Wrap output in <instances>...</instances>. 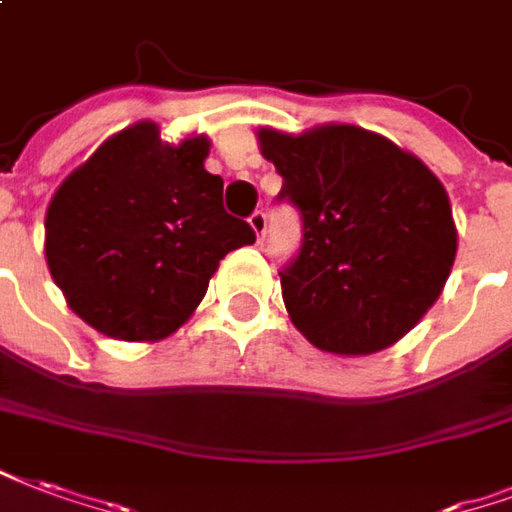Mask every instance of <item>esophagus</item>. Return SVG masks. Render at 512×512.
I'll return each instance as SVG.
<instances>
[{
  "label": "esophagus",
  "mask_w": 512,
  "mask_h": 512,
  "mask_svg": "<svg viewBox=\"0 0 512 512\" xmlns=\"http://www.w3.org/2000/svg\"><path fill=\"white\" fill-rule=\"evenodd\" d=\"M249 225H252V230H255V233H257V238L263 241V238H266V230H268L266 211H260V208H257L255 214L249 217Z\"/></svg>",
  "instance_id": "esophagus-1"
}]
</instances>
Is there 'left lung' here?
<instances>
[{
  "mask_svg": "<svg viewBox=\"0 0 512 512\" xmlns=\"http://www.w3.org/2000/svg\"><path fill=\"white\" fill-rule=\"evenodd\" d=\"M257 138L282 176L276 200L293 203L304 225L298 255L279 271L298 331L336 355L399 342L456 257L445 187L418 157L352 124Z\"/></svg>",
  "mask_w": 512,
  "mask_h": 512,
  "instance_id": "8db88e82",
  "label": "left lung"
}]
</instances>
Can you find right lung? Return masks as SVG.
<instances>
[{
  "instance_id": "1",
  "label": "right lung",
  "mask_w": 512,
  "mask_h": 512,
  "mask_svg": "<svg viewBox=\"0 0 512 512\" xmlns=\"http://www.w3.org/2000/svg\"><path fill=\"white\" fill-rule=\"evenodd\" d=\"M208 140L168 146L151 121L121 130L56 189L45 260L78 317L105 336L154 342L206 295L219 260L255 230L222 206Z\"/></svg>"
}]
</instances>
